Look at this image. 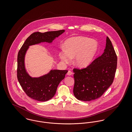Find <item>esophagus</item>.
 I'll list each match as a JSON object with an SVG mask.
<instances>
[{
	"label": "esophagus",
	"mask_w": 132,
	"mask_h": 132,
	"mask_svg": "<svg viewBox=\"0 0 132 132\" xmlns=\"http://www.w3.org/2000/svg\"><path fill=\"white\" fill-rule=\"evenodd\" d=\"M72 74H73V72H71L70 70L68 71V73H67V75H68V76H71V75H72Z\"/></svg>",
	"instance_id": "1"
}]
</instances>
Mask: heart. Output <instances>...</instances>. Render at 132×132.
I'll return each instance as SVG.
<instances>
[{"instance_id": "obj_1", "label": "heart", "mask_w": 132, "mask_h": 132, "mask_svg": "<svg viewBox=\"0 0 132 132\" xmlns=\"http://www.w3.org/2000/svg\"><path fill=\"white\" fill-rule=\"evenodd\" d=\"M64 49L59 52L62 62L68 64L71 58H74V64L83 68L89 66L96 54L98 44L96 41L83 36L73 37L66 40L64 44Z\"/></svg>"}]
</instances>
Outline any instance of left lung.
Returning <instances> with one entry per match:
<instances>
[{
  "mask_svg": "<svg viewBox=\"0 0 132 132\" xmlns=\"http://www.w3.org/2000/svg\"><path fill=\"white\" fill-rule=\"evenodd\" d=\"M117 65V57L107 36L104 52L90 65L82 69H74L73 93L79 100L90 101L100 98L112 84Z\"/></svg>",
  "mask_w": 132,
  "mask_h": 132,
  "instance_id": "left-lung-1",
  "label": "left lung"
}]
</instances>
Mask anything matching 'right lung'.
<instances>
[{
	"label": "right lung",
	"mask_w": 132,
	"mask_h": 132,
	"mask_svg": "<svg viewBox=\"0 0 132 132\" xmlns=\"http://www.w3.org/2000/svg\"><path fill=\"white\" fill-rule=\"evenodd\" d=\"M65 32L64 30L34 32L25 40L18 53L17 76L20 85L26 95L37 101H48L56 93L57 87L64 79L67 70L51 69L45 75L32 77L26 70L25 56L29 47L46 42L51 44L53 40Z\"/></svg>",
	"instance_id": "right-lung-1"
}]
</instances>
